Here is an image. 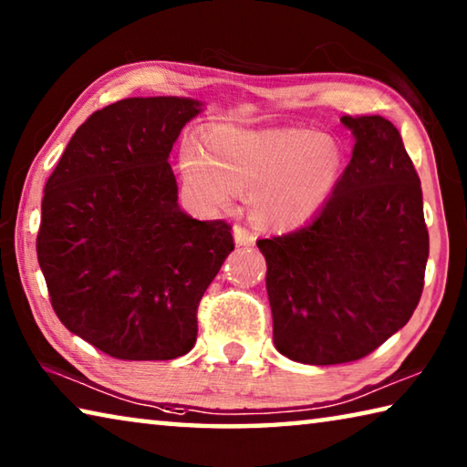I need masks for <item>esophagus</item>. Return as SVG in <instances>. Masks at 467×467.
I'll return each instance as SVG.
<instances>
[{
  "label": "esophagus",
  "mask_w": 467,
  "mask_h": 467,
  "mask_svg": "<svg viewBox=\"0 0 467 467\" xmlns=\"http://www.w3.org/2000/svg\"><path fill=\"white\" fill-rule=\"evenodd\" d=\"M233 236H234V243L239 244V247H249V244L255 243V234L247 231V228H243V226H234Z\"/></svg>",
  "instance_id": "obj_1"
}]
</instances>
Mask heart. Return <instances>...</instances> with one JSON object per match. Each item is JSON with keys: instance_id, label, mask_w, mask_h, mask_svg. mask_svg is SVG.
<instances>
[{"instance_id": "obj_1", "label": "heart", "mask_w": 467, "mask_h": 467, "mask_svg": "<svg viewBox=\"0 0 467 467\" xmlns=\"http://www.w3.org/2000/svg\"><path fill=\"white\" fill-rule=\"evenodd\" d=\"M179 171L197 202L226 210L249 193L251 214L272 231H295L319 214L344 172L337 141L311 130H244L218 125L208 150L189 141Z\"/></svg>"}]
</instances>
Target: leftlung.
Here are the masks:
<instances>
[{"instance_id": "obj_1", "label": "left lung", "mask_w": 467, "mask_h": 467, "mask_svg": "<svg viewBox=\"0 0 467 467\" xmlns=\"http://www.w3.org/2000/svg\"><path fill=\"white\" fill-rule=\"evenodd\" d=\"M339 121L354 148L326 208L257 241L275 350L303 365L358 360L404 327L429 259L420 179L400 131L381 115Z\"/></svg>"}]
</instances>
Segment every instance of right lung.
<instances>
[{
  "mask_svg": "<svg viewBox=\"0 0 467 467\" xmlns=\"http://www.w3.org/2000/svg\"><path fill=\"white\" fill-rule=\"evenodd\" d=\"M202 110L185 97L117 100L76 130L45 185L36 255L51 305L113 358L192 350L197 305L234 249L231 226L177 202L169 156Z\"/></svg>",
  "mask_w": 467,
  "mask_h": 467,
  "instance_id": "right-lung-1",
  "label": "right lung"
}]
</instances>
